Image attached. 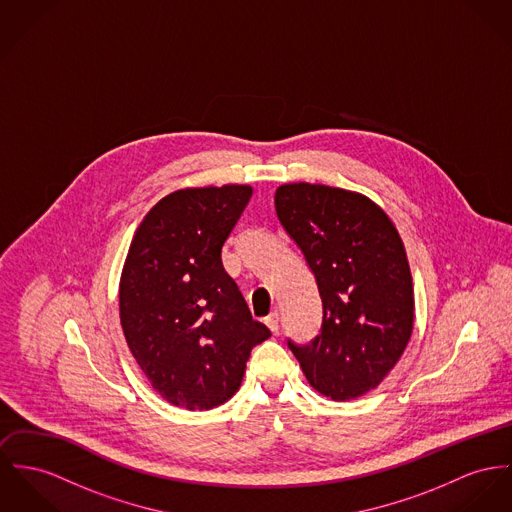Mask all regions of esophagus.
<instances>
[{
	"mask_svg": "<svg viewBox=\"0 0 512 512\" xmlns=\"http://www.w3.org/2000/svg\"><path fill=\"white\" fill-rule=\"evenodd\" d=\"M278 321H280V315H278V312H273V314L267 315L265 317V323H267V327L273 331V333H278Z\"/></svg>",
	"mask_w": 512,
	"mask_h": 512,
	"instance_id": "34e87169",
	"label": "esophagus"
}]
</instances>
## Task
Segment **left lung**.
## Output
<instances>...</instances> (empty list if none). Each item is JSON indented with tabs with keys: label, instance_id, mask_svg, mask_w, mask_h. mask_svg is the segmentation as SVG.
Returning <instances> with one entry per match:
<instances>
[{
	"label": "left lung",
	"instance_id": "1",
	"mask_svg": "<svg viewBox=\"0 0 512 512\" xmlns=\"http://www.w3.org/2000/svg\"><path fill=\"white\" fill-rule=\"evenodd\" d=\"M276 216L302 249L323 302L321 333L288 341L315 392L349 401L372 392L405 351L415 321L413 278L390 216L368 197L286 183Z\"/></svg>",
	"mask_w": 512,
	"mask_h": 512
}]
</instances>
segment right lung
I'll list each match as a JSON object with an SVG mask.
<instances>
[{
  "mask_svg": "<svg viewBox=\"0 0 512 512\" xmlns=\"http://www.w3.org/2000/svg\"><path fill=\"white\" fill-rule=\"evenodd\" d=\"M251 195L249 185L175 191L132 237L118 286L120 325L144 376L171 405L226 403L251 349L271 337L222 265V245Z\"/></svg>",
  "mask_w": 512,
  "mask_h": 512,
  "instance_id": "obj_1",
  "label": "right lung"
}]
</instances>
